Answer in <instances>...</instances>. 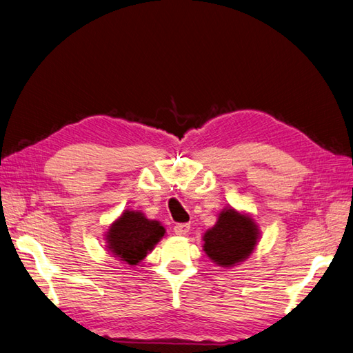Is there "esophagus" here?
Segmentation results:
<instances>
[{
  "label": "esophagus",
  "instance_id": "obj_1",
  "mask_svg": "<svg viewBox=\"0 0 353 353\" xmlns=\"http://www.w3.org/2000/svg\"><path fill=\"white\" fill-rule=\"evenodd\" d=\"M189 223H176L174 225V232L177 234V236H186V234L189 232Z\"/></svg>",
  "mask_w": 353,
  "mask_h": 353
}]
</instances>
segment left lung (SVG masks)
Masks as SVG:
<instances>
[{"label": "left lung", "mask_w": 353, "mask_h": 353, "mask_svg": "<svg viewBox=\"0 0 353 353\" xmlns=\"http://www.w3.org/2000/svg\"><path fill=\"white\" fill-rule=\"evenodd\" d=\"M259 228L248 213L227 207L219 213L218 222L203 236L204 252L219 267H234L246 261L255 250Z\"/></svg>", "instance_id": "obj_1"}]
</instances>
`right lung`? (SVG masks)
Here are the masks:
<instances>
[{
	"mask_svg": "<svg viewBox=\"0 0 353 353\" xmlns=\"http://www.w3.org/2000/svg\"><path fill=\"white\" fill-rule=\"evenodd\" d=\"M164 234L165 228L158 221L148 219L141 212L125 210L108 227L107 249L132 267L146 258Z\"/></svg>",
	"mask_w": 353,
	"mask_h": 353,
	"instance_id": "1",
	"label": "right lung"
}]
</instances>
